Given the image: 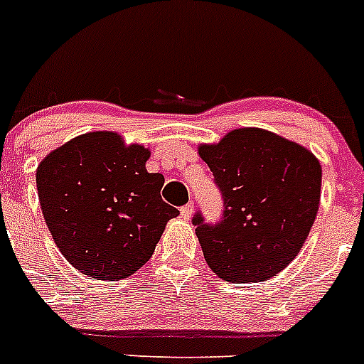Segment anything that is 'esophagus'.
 Masks as SVG:
<instances>
[{
	"label": "esophagus",
	"instance_id": "34e87169",
	"mask_svg": "<svg viewBox=\"0 0 364 364\" xmlns=\"http://www.w3.org/2000/svg\"><path fill=\"white\" fill-rule=\"evenodd\" d=\"M179 213H181V217L185 218V220L192 218V215H193V203H188V204H186V206H183L181 210H179Z\"/></svg>",
	"mask_w": 364,
	"mask_h": 364
}]
</instances>
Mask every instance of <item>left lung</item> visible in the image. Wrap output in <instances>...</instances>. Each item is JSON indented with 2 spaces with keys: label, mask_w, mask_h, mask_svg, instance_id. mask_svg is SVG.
Masks as SVG:
<instances>
[{
  "label": "left lung",
  "mask_w": 364,
  "mask_h": 364,
  "mask_svg": "<svg viewBox=\"0 0 364 364\" xmlns=\"http://www.w3.org/2000/svg\"><path fill=\"white\" fill-rule=\"evenodd\" d=\"M224 199L217 224L193 215L204 259L228 283H261L294 261L315 222L322 167L276 133L240 128L199 147Z\"/></svg>",
  "instance_id": "left-lung-1"
}]
</instances>
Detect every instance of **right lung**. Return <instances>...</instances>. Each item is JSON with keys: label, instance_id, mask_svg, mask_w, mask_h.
<instances>
[{"label": "right lung", "instance_id": "right-lung-1", "mask_svg": "<svg viewBox=\"0 0 364 364\" xmlns=\"http://www.w3.org/2000/svg\"><path fill=\"white\" fill-rule=\"evenodd\" d=\"M149 151L92 132L51 151L37 167L42 215L60 252L100 281L124 279L149 261L179 211L161 199L165 178L146 168Z\"/></svg>", "mask_w": 364, "mask_h": 364}]
</instances>
